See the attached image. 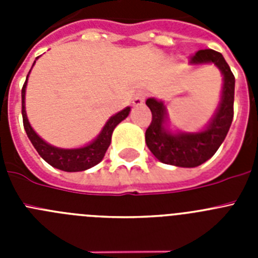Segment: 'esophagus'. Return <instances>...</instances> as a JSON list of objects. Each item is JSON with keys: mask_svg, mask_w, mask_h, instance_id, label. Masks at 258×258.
<instances>
[{"mask_svg": "<svg viewBox=\"0 0 258 258\" xmlns=\"http://www.w3.org/2000/svg\"><path fill=\"white\" fill-rule=\"evenodd\" d=\"M145 99H146V93L143 92H138L133 98V104L134 106H142L145 103Z\"/></svg>", "mask_w": 258, "mask_h": 258, "instance_id": "34e87169", "label": "esophagus"}]
</instances>
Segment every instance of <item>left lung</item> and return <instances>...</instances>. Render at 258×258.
<instances>
[{"mask_svg": "<svg viewBox=\"0 0 258 258\" xmlns=\"http://www.w3.org/2000/svg\"><path fill=\"white\" fill-rule=\"evenodd\" d=\"M190 64L194 67L213 64L222 75L220 102L203 129L198 132L172 131L164 102L156 98L146 101L152 112V121L146 131V145L159 161L181 168H195L209 160L226 138L234 117L235 77L222 54L212 49L199 50L191 58Z\"/></svg>", "mask_w": 258, "mask_h": 258, "instance_id": "1", "label": "left lung"}]
</instances>
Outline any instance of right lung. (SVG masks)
I'll return each mask as SVG.
<instances>
[{
    "label": "right lung",
    "mask_w": 258,
    "mask_h": 258,
    "mask_svg": "<svg viewBox=\"0 0 258 258\" xmlns=\"http://www.w3.org/2000/svg\"><path fill=\"white\" fill-rule=\"evenodd\" d=\"M35 63H33V66H35ZM28 76L29 74L27 75L26 83H24L22 89L23 124H24V129H26V133L28 136L29 141L32 142L36 151L38 152V155L47 164H50V165L56 168V169L63 170V172H83V170L90 169L94 165H97L98 163H101L107 149L109 147V143H111V138H112V133L115 131V127L122 120H125L127 117V115L131 112V107H125L120 112L111 116L107 120L106 124H104V126L102 127V131L99 132V134L95 137L92 142H89L88 145L76 147V149H61V147H56V146L50 145L46 141L42 140L33 131V127L31 126V124H29V120L27 117L26 112V89Z\"/></svg>",
    "instance_id": "1"
}]
</instances>
